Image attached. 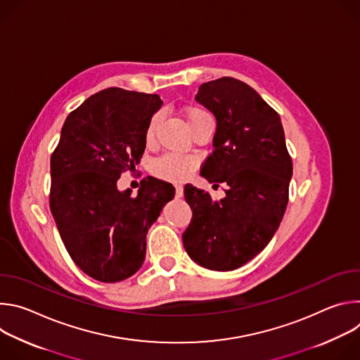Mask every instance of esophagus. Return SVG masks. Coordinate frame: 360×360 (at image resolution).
<instances>
[{
    "instance_id": "1",
    "label": "esophagus",
    "mask_w": 360,
    "mask_h": 360,
    "mask_svg": "<svg viewBox=\"0 0 360 360\" xmlns=\"http://www.w3.org/2000/svg\"><path fill=\"white\" fill-rule=\"evenodd\" d=\"M175 196L182 198L184 196V188L182 185H175Z\"/></svg>"
}]
</instances>
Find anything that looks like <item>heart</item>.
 <instances>
[{
	"label": "heart",
	"instance_id": "b5f03b06",
	"mask_svg": "<svg viewBox=\"0 0 360 360\" xmlns=\"http://www.w3.org/2000/svg\"><path fill=\"white\" fill-rule=\"evenodd\" d=\"M186 118L189 125L192 127L195 122H198L200 118L207 117L208 114L202 111L200 108L196 107H191L186 108L185 111ZM161 122V114L157 112L153 114L145 128V141L150 142L155 136L157 128ZM195 168V161L188 158V157H182V155H176V153H165V155L157 158L155 161L152 162V171L153 174H157L160 178H164L167 181H174V182H179V181H185L193 171Z\"/></svg>",
	"mask_w": 360,
	"mask_h": 360
}]
</instances>
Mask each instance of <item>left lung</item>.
Segmentation results:
<instances>
[{"mask_svg":"<svg viewBox=\"0 0 360 360\" xmlns=\"http://www.w3.org/2000/svg\"><path fill=\"white\" fill-rule=\"evenodd\" d=\"M195 99L217 118L214 152L200 175L226 184L225 198L192 185L184 193L192 219L182 233L189 258L211 271H233L255 258L283 218L292 158L278 112L248 84L224 77L199 86Z\"/></svg>","mask_w":360,"mask_h":360,"instance_id":"left-lung-1","label":"left lung"}]
</instances>
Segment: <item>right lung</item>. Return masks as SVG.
<instances>
[{"mask_svg": "<svg viewBox=\"0 0 360 360\" xmlns=\"http://www.w3.org/2000/svg\"><path fill=\"white\" fill-rule=\"evenodd\" d=\"M161 105L157 94L99 91L67 117L51 155V212L75 265L99 282H121L142 266L148 229L175 195L152 176L135 198L117 188L139 162L146 124Z\"/></svg>", "mask_w": 360, "mask_h": 360, "instance_id": "obj_1", "label": "right lung"}]
</instances>
